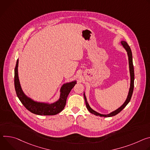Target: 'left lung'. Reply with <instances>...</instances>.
<instances>
[{
    "label": "left lung",
    "mask_w": 150,
    "mask_h": 150,
    "mask_svg": "<svg viewBox=\"0 0 150 150\" xmlns=\"http://www.w3.org/2000/svg\"><path fill=\"white\" fill-rule=\"evenodd\" d=\"M120 43L122 45V46H123V47L126 50V51L127 52V54L128 56V60H129V73H130V88H129V92H128V95L127 96V98L126 99V101H125V103L123 104V105H122V106H120L119 108H117V110H115L111 112H110L109 114H101L99 113L95 110H93L89 105V104L88 103L87 101V98L86 97L85 92L83 93V95H84V98L85 100V103H86V107L88 108V110H89V111L90 112H91L92 114H93L96 115H99L101 116V117H112V116H114L116 114H117L118 113H119L129 103V101H130V99L133 93V91H134V78H135V75H134V65H133V60H132V51L130 46L128 45V44L126 42L124 41V40H122L120 42Z\"/></svg>",
    "instance_id": "obj_1"
}]
</instances>
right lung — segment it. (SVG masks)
Here are the masks:
<instances>
[{"mask_svg": "<svg viewBox=\"0 0 150 150\" xmlns=\"http://www.w3.org/2000/svg\"><path fill=\"white\" fill-rule=\"evenodd\" d=\"M18 59L16 61L14 72V85L16 95L23 105L30 112L40 115H52L59 113L64 108L67 96L77 83L74 80L64 83L59 90V98L54 103L39 102L26 95L23 92L18 77Z\"/></svg>", "mask_w": 150, "mask_h": 150, "instance_id": "add662e5", "label": "right lung"}]
</instances>
